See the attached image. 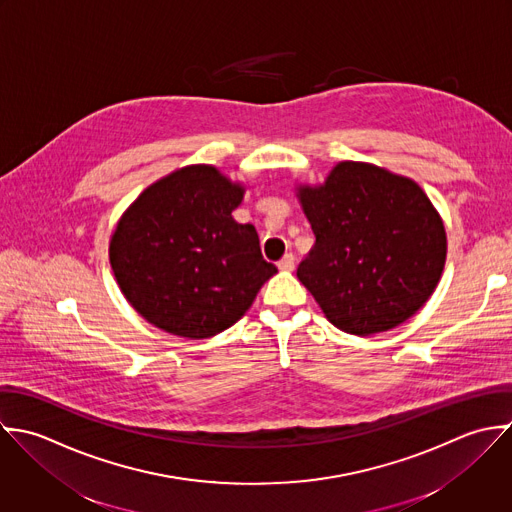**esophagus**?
<instances>
[{"instance_id":"1","label":"esophagus","mask_w":512,"mask_h":512,"mask_svg":"<svg viewBox=\"0 0 512 512\" xmlns=\"http://www.w3.org/2000/svg\"><path fill=\"white\" fill-rule=\"evenodd\" d=\"M294 264H296L294 254H286V256L278 262V268H280L282 272H292V270H294Z\"/></svg>"}]
</instances>
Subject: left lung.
Instances as JSON below:
<instances>
[{
    "mask_svg": "<svg viewBox=\"0 0 512 512\" xmlns=\"http://www.w3.org/2000/svg\"><path fill=\"white\" fill-rule=\"evenodd\" d=\"M296 196L316 234L298 280L338 330H393L431 298L447 260V232L415 180L341 161L322 184H298Z\"/></svg>",
    "mask_w": 512,
    "mask_h": 512,
    "instance_id": "8db88e82",
    "label": "left lung"
}]
</instances>
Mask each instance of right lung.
Returning <instances> with one entry per match:
<instances>
[{"label":"right lung","instance_id":"add662e5","mask_svg":"<svg viewBox=\"0 0 512 512\" xmlns=\"http://www.w3.org/2000/svg\"><path fill=\"white\" fill-rule=\"evenodd\" d=\"M246 186L188 165L147 186L119 218L109 260L127 302L155 328L206 340L234 326L278 270L232 210Z\"/></svg>","mask_w":512,"mask_h":512}]
</instances>
